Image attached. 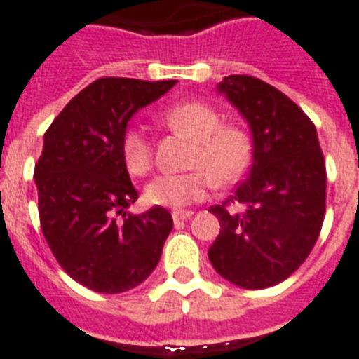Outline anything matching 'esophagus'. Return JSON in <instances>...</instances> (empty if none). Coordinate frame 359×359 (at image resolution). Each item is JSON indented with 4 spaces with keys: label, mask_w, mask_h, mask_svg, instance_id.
<instances>
[{
    "label": "esophagus",
    "mask_w": 359,
    "mask_h": 359,
    "mask_svg": "<svg viewBox=\"0 0 359 359\" xmlns=\"http://www.w3.org/2000/svg\"><path fill=\"white\" fill-rule=\"evenodd\" d=\"M192 215H194L192 211H174L172 218L176 224H180V222H185V220H189V218H192Z\"/></svg>",
    "instance_id": "esophagus-1"
}]
</instances>
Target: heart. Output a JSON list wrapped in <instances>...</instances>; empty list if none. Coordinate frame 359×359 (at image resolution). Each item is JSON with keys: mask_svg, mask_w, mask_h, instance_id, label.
<instances>
[{"mask_svg": "<svg viewBox=\"0 0 359 359\" xmlns=\"http://www.w3.org/2000/svg\"><path fill=\"white\" fill-rule=\"evenodd\" d=\"M165 123L176 132L194 139L191 161L194 170L182 174H161L144 189L150 205L182 209L192 205L212 191L238 182L250 168V133L238 124H222V115L200 100H187L172 106L163 115ZM121 156L132 176H144L154 163L152 144L141 130L128 128L121 139Z\"/></svg>", "mask_w": 359, "mask_h": 359, "instance_id": "b5f03b06", "label": "heart"}]
</instances>
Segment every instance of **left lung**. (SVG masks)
<instances>
[{
    "label": "left lung",
    "mask_w": 359,
    "mask_h": 359,
    "mask_svg": "<svg viewBox=\"0 0 359 359\" xmlns=\"http://www.w3.org/2000/svg\"><path fill=\"white\" fill-rule=\"evenodd\" d=\"M218 91L253 135L250 176L209 212L220 235L209 248L212 268L245 290L288 279L318 242L327 209V168L316 126L292 99L264 80L229 75ZM245 205L242 213L226 209Z\"/></svg>",
    "instance_id": "left-lung-1"
}]
</instances>
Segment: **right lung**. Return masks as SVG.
Here are the masks:
<instances>
[{
    "mask_svg": "<svg viewBox=\"0 0 359 359\" xmlns=\"http://www.w3.org/2000/svg\"><path fill=\"white\" fill-rule=\"evenodd\" d=\"M176 80L104 76L75 95L43 135L34 167L41 233L62 269L86 288H135L161 259L172 231L165 207L128 212L137 200L121 156L128 121Z\"/></svg>",
    "mask_w": 359,
    "mask_h": 359,
    "instance_id": "right-lung-1",
    "label": "right lung"
}]
</instances>
